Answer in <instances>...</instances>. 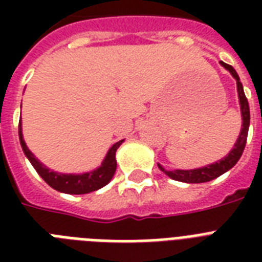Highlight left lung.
<instances>
[{
    "instance_id": "1",
    "label": "left lung",
    "mask_w": 262,
    "mask_h": 262,
    "mask_svg": "<svg viewBox=\"0 0 262 262\" xmlns=\"http://www.w3.org/2000/svg\"><path fill=\"white\" fill-rule=\"evenodd\" d=\"M222 67H224L232 75V77L236 80V90H238V96H239V104H241V113H242V129H241L239 137L236 140L235 145L232 148L230 154H228L226 158H223L219 162H215V163L208 164L205 167L201 168H194V170H172V171H167L164 170L160 164L159 168L166 175H168L171 179L175 181H179V182H186V183H203L208 182V181H212V179L217 178L222 174H224L226 171H228L230 168H232L236 164V162L239 160V158L244 154L245 145H246V140H248V132H249V125H250V110H249V103L248 99L245 96L244 87H242V83H241L239 76L235 72V69L228 65V63H224L223 61H220Z\"/></svg>"
}]
</instances>
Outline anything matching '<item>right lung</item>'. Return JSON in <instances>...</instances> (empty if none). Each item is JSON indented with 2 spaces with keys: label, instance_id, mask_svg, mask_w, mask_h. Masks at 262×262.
Wrapping results in <instances>:
<instances>
[{
  "label": "right lung",
  "instance_id": "obj_1",
  "mask_svg": "<svg viewBox=\"0 0 262 262\" xmlns=\"http://www.w3.org/2000/svg\"><path fill=\"white\" fill-rule=\"evenodd\" d=\"M18 137H20L23 151H24L26 156L31 162V164L34 166L36 172L45 179V182L47 185H50L55 190L68 193V194H85V193H91V191H95L100 189V187L106 186L107 183L111 181L115 172V168H117L115 152L119 148V145L123 143V140L115 143L107 152L102 166L94 170V171L85 172V174H59V172L49 170L46 166H43L35 158L34 154L28 149V147L26 145V141L23 139L21 122L18 123Z\"/></svg>",
  "mask_w": 262,
  "mask_h": 262
}]
</instances>
